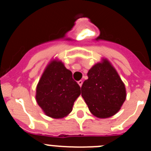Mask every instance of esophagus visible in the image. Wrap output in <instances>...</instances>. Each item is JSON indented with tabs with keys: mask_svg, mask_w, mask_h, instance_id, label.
<instances>
[{
	"mask_svg": "<svg viewBox=\"0 0 151 151\" xmlns=\"http://www.w3.org/2000/svg\"><path fill=\"white\" fill-rule=\"evenodd\" d=\"M82 83H83V82H82V80H80V81H78V85H79L80 87H82Z\"/></svg>",
	"mask_w": 151,
	"mask_h": 151,
	"instance_id": "obj_1",
	"label": "esophagus"
}]
</instances>
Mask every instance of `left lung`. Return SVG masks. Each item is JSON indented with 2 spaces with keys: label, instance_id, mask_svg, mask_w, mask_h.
I'll return each mask as SVG.
<instances>
[{
  "label": "left lung",
  "instance_id": "left-lung-1",
  "mask_svg": "<svg viewBox=\"0 0 151 151\" xmlns=\"http://www.w3.org/2000/svg\"><path fill=\"white\" fill-rule=\"evenodd\" d=\"M82 86V96L91 113L108 118L119 110L126 97L125 85L107 60L98 63L88 73Z\"/></svg>",
  "mask_w": 151,
  "mask_h": 151
}]
</instances>
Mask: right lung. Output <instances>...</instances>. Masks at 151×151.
I'll use <instances>...</instances> for the list:
<instances>
[{
  "label": "right lung",
  "instance_id": "1",
  "mask_svg": "<svg viewBox=\"0 0 151 151\" xmlns=\"http://www.w3.org/2000/svg\"><path fill=\"white\" fill-rule=\"evenodd\" d=\"M73 73L60 61H52L44 72L36 88V101L47 116L59 119L73 110L81 94Z\"/></svg>",
  "mask_w": 151,
  "mask_h": 151
}]
</instances>
